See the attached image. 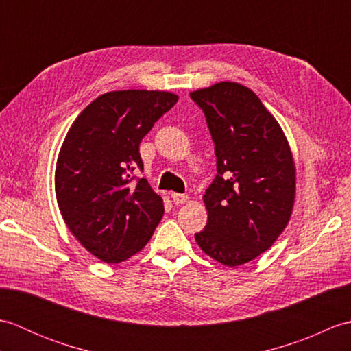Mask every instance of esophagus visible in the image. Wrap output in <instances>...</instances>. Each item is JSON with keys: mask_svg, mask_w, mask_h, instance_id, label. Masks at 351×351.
Segmentation results:
<instances>
[{"mask_svg": "<svg viewBox=\"0 0 351 351\" xmlns=\"http://www.w3.org/2000/svg\"><path fill=\"white\" fill-rule=\"evenodd\" d=\"M171 199L176 205L181 204H187L189 202V196L187 195H181V193H171Z\"/></svg>", "mask_w": 351, "mask_h": 351, "instance_id": "esophagus-1", "label": "esophagus"}]
</instances>
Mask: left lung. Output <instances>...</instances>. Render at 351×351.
Masks as SVG:
<instances>
[{
  "mask_svg": "<svg viewBox=\"0 0 351 351\" xmlns=\"http://www.w3.org/2000/svg\"><path fill=\"white\" fill-rule=\"evenodd\" d=\"M215 145L217 176L204 195L208 223L195 235L217 263L263 255L285 230L295 200V162L282 126L249 87L220 81L190 93Z\"/></svg>",
  "mask_w": 351,
  "mask_h": 351,
  "instance_id": "1",
  "label": "left lung"
}]
</instances>
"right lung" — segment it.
I'll return each instance as SVG.
<instances>
[{"label":"right lung","mask_w":351,"mask_h":351,"mask_svg":"<svg viewBox=\"0 0 351 351\" xmlns=\"http://www.w3.org/2000/svg\"><path fill=\"white\" fill-rule=\"evenodd\" d=\"M180 96L161 90H114L81 111L66 134L56 164V197L66 226L83 247L108 264L145 247L164 204L134 167L138 146Z\"/></svg>","instance_id":"obj_1"}]
</instances>
